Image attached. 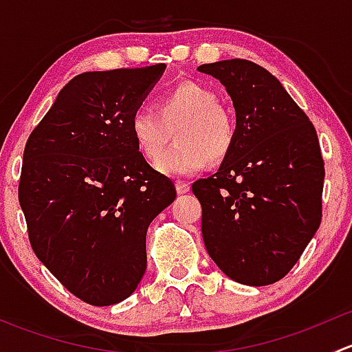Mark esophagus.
Listing matches in <instances>:
<instances>
[{"label": "esophagus", "instance_id": "34e87169", "mask_svg": "<svg viewBox=\"0 0 352 352\" xmlns=\"http://www.w3.org/2000/svg\"><path fill=\"white\" fill-rule=\"evenodd\" d=\"M175 187H177V192L179 194H186L190 190V186L187 182H182V180H179V182H175Z\"/></svg>", "mask_w": 352, "mask_h": 352}]
</instances>
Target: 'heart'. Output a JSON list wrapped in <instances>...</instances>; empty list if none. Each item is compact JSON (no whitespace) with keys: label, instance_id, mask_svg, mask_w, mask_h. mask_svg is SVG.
<instances>
[{"label":"heart","instance_id":"1","mask_svg":"<svg viewBox=\"0 0 352 352\" xmlns=\"http://www.w3.org/2000/svg\"><path fill=\"white\" fill-rule=\"evenodd\" d=\"M175 129L179 144L164 154L169 133ZM129 129L144 158L155 162L164 154L156 170L170 177L192 175L204 168L208 160L219 162L235 141L233 117L211 88L199 83L177 85L156 98L153 110H136Z\"/></svg>","mask_w":352,"mask_h":352}]
</instances>
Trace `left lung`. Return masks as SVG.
<instances>
[{
	"label": "left lung",
	"instance_id": "8db88e82",
	"mask_svg": "<svg viewBox=\"0 0 352 352\" xmlns=\"http://www.w3.org/2000/svg\"><path fill=\"white\" fill-rule=\"evenodd\" d=\"M226 87L235 141L214 175L192 184L209 257L240 285L283 279L322 221L324 158L307 113L267 69L247 59L197 67Z\"/></svg>",
	"mask_w": 352,
	"mask_h": 352
}]
</instances>
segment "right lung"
<instances>
[{
    "label": "right lung",
    "mask_w": 352,
    "mask_h": 352,
    "mask_svg": "<svg viewBox=\"0 0 352 352\" xmlns=\"http://www.w3.org/2000/svg\"><path fill=\"white\" fill-rule=\"evenodd\" d=\"M163 71L153 65L78 74L25 144L19 201L32 248L94 307L136 289L146 271L148 226L177 196L129 129Z\"/></svg>",
    "instance_id": "add662e5"
}]
</instances>
